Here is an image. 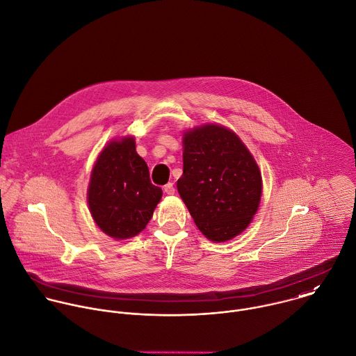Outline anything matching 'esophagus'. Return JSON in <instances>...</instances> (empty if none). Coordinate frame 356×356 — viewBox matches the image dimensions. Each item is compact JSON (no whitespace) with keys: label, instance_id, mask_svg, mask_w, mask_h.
Wrapping results in <instances>:
<instances>
[{"label":"esophagus","instance_id":"obj_1","mask_svg":"<svg viewBox=\"0 0 356 356\" xmlns=\"http://www.w3.org/2000/svg\"><path fill=\"white\" fill-rule=\"evenodd\" d=\"M164 192L167 193V195H174L175 193V188H174V184L172 182H168L167 185H164Z\"/></svg>","mask_w":356,"mask_h":356}]
</instances>
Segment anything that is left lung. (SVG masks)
<instances>
[{
  "mask_svg": "<svg viewBox=\"0 0 356 356\" xmlns=\"http://www.w3.org/2000/svg\"><path fill=\"white\" fill-rule=\"evenodd\" d=\"M177 188L203 235L227 241L251 222L258 210L262 179L236 134L207 124L184 136V174Z\"/></svg>",
  "mask_w": 356,
  "mask_h": 356,
  "instance_id": "left-lung-1",
  "label": "left lung"
}]
</instances>
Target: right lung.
Listing matches in <instances>:
<instances>
[{
    "label": "right lung",
    "mask_w": 356,
    "mask_h": 356,
    "mask_svg": "<svg viewBox=\"0 0 356 356\" xmlns=\"http://www.w3.org/2000/svg\"><path fill=\"white\" fill-rule=\"evenodd\" d=\"M161 189L135 150L134 138L111 142L99 154L88 186V206L97 225L109 236L128 238L145 229Z\"/></svg>",
    "instance_id": "right-lung-1"
}]
</instances>
